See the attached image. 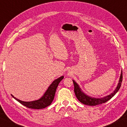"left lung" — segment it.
<instances>
[{
  "label": "left lung",
  "instance_id": "obj_1",
  "mask_svg": "<svg viewBox=\"0 0 127 127\" xmlns=\"http://www.w3.org/2000/svg\"><path fill=\"white\" fill-rule=\"evenodd\" d=\"M123 80V73L122 71L121 72V74L120 77L119 82L118 85L117 86L116 89L111 94L107 95L106 96L103 97H100V98H95V97H92L88 96L87 95H86L81 90L78 85L74 81H73L74 86V93L76 95L77 98L78 99L80 102L83 103L84 104L89 105V106H96L102 103L106 102L107 101L110 100V99L114 96L116 94V93L119 91L120 89L121 85H122V82Z\"/></svg>",
  "mask_w": 127,
  "mask_h": 127
}]
</instances>
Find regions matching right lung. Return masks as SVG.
I'll list each match as a JSON object with an SVG mask.
<instances>
[{
    "mask_svg": "<svg viewBox=\"0 0 127 127\" xmlns=\"http://www.w3.org/2000/svg\"><path fill=\"white\" fill-rule=\"evenodd\" d=\"M63 78L64 76H61V77L54 80L52 83L51 85L49 86V87H48V89L43 96L41 97L40 99H39L38 100L32 101V102H24V101H21L16 98L12 95H11L13 98L16 99L17 101H18L19 103H20L21 104L28 107L29 108L37 109V110L44 108L50 105V104L53 102L58 84L63 79Z\"/></svg>",
    "mask_w": 127,
    "mask_h": 127,
    "instance_id": "add662e5",
    "label": "right lung"
}]
</instances>
